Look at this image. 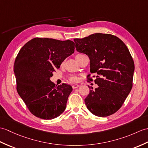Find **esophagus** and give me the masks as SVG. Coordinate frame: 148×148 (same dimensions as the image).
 <instances>
[{
  "label": "esophagus",
  "mask_w": 148,
  "mask_h": 148,
  "mask_svg": "<svg viewBox=\"0 0 148 148\" xmlns=\"http://www.w3.org/2000/svg\"><path fill=\"white\" fill-rule=\"evenodd\" d=\"M79 87V84H74V85H73V89H76V88H77Z\"/></svg>",
  "instance_id": "1"
}]
</instances>
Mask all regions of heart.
<instances>
[{
	"instance_id": "1",
	"label": "heart",
	"mask_w": 148,
	"mask_h": 148,
	"mask_svg": "<svg viewBox=\"0 0 148 148\" xmlns=\"http://www.w3.org/2000/svg\"><path fill=\"white\" fill-rule=\"evenodd\" d=\"M70 79H71V81L74 82V81H76L77 80V79L76 77H74V76H73V77H71L70 78Z\"/></svg>"
}]
</instances>
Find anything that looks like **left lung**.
Instances as JSON below:
<instances>
[{
	"label": "left lung",
	"mask_w": 148,
	"mask_h": 148,
	"mask_svg": "<svg viewBox=\"0 0 148 148\" xmlns=\"http://www.w3.org/2000/svg\"><path fill=\"white\" fill-rule=\"evenodd\" d=\"M75 49L87 55L90 72L97 73L91 90L84 99L92 114L104 117L118 111L132 87L134 63L127 47L118 37L110 34L95 33L74 39Z\"/></svg>",
	"instance_id": "8db88e82"
}]
</instances>
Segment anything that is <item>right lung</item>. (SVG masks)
I'll return each instance as SVG.
<instances>
[{
  "label": "right lung",
  "instance_id": "right-lung-1",
  "mask_svg": "<svg viewBox=\"0 0 148 148\" xmlns=\"http://www.w3.org/2000/svg\"><path fill=\"white\" fill-rule=\"evenodd\" d=\"M74 45L69 40L35 38L19 50L14 64L17 91L31 113L37 117L53 119L66 109L73 88L66 84L56 87L50 77L74 52Z\"/></svg>",
  "mask_w": 148,
  "mask_h": 148
}]
</instances>
